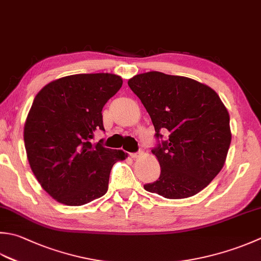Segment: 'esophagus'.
<instances>
[{
	"instance_id": "34e87169",
	"label": "esophagus",
	"mask_w": 261,
	"mask_h": 261,
	"mask_svg": "<svg viewBox=\"0 0 261 261\" xmlns=\"http://www.w3.org/2000/svg\"><path fill=\"white\" fill-rule=\"evenodd\" d=\"M142 154H144V151H142V150L140 149L139 151H137V152H131L130 156H131L132 158H138V157H140Z\"/></svg>"
}]
</instances>
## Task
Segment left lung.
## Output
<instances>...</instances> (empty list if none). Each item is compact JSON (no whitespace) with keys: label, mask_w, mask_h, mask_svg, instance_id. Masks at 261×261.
<instances>
[{"label":"left lung","mask_w":261,"mask_h":261,"mask_svg":"<svg viewBox=\"0 0 261 261\" xmlns=\"http://www.w3.org/2000/svg\"><path fill=\"white\" fill-rule=\"evenodd\" d=\"M155 127L152 148L161 165L158 180L145 190L167 199L197 195L215 177L231 144L229 115L211 87L180 75L157 71L127 81ZM169 131L164 141L161 134Z\"/></svg>","instance_id":"left-lung-1"}]
</instances>
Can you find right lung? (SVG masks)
<instances>
[{"instance_id":"right-lung-1","label":"right lung","mask_w":261,"mask_h":261,"mask_svg":"<svg viewBox=\"0 0 261 261\" xmlns=\"http://www.w3.org/2000/svg\"><path fill=\"white\" fill-rule=\"evenodd\" d=\"M121 76L83 73L52 81L36 95L24 124L30 167L44 190L68 206L104 196L110 173L125 152L110 149L96 131L104 130V105L122 87Z\"/></svg>"}]
</instances>
